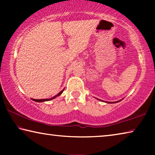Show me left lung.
Returning a JSON list of instances; mask_svg holds the SVG:
<instances>
[{
	"label": "left lung",
	"instance_id": "1",
	"mask_svg": "<svg viewBox=\"0 0 155 155\" xmlns=\"http://www.w3.org/2000/svg\"><path fill=\"white\" fill-rule=\"evenodd\" d=\"M96 99H98V98H96ZM98 101H103V102H105V103H118V102H120V101H121L122 100H120V101H115V102H106V101H102V100H100V99H98Z\"/></svg>",
	"mask_w": 155,
	"mask_h": 155
}]
</instances>
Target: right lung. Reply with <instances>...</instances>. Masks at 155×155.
<instances>
[{
  "label": "right lung",
  "mask_w": 155,
  "mask_h": 155,
  "mask_svg": "<svg viewBox=\"0 0 155 155\" xmlns=\"http://www.w3.org/2000/svg\"><path fill=\"white\" fill-rule=\"evenodd\" d=\"M64 90H62L61 91H60V92L59 93V94H57V95H55L54 96H53V97H52V98H46V99H33V98H31L33 100V101H35V102H38V103H41V102H45V101H51V100H52V99H54L55 98H57V96H59V95H61V94H62V92L63 91H64Z\"/></svg>",
  "instance_id": "add662e5"
}]
</instances>
